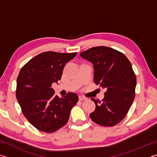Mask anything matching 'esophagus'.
Wrapping results in <instances>:
<instances>
[{
    "label": "esophagus",
    "instance_id": "34e87169",
    "mask_svg": "<svg viewBox=\"0 0 157 157\" xmlns=\"http://www.w3.org/2000/svg\"><path fill=\"white\" fill-rule=\"evenodd\" d=\"M79 100L80 101H83V100H86L87 98H84V97H82V96H79Z\"/></svg>",
    "mask_w": 157,
    "mask_h": 157
}]
</instances>
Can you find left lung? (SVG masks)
I'll return each mask as SVG.
<instances>
[{"label":"left lung","mask_w":157,"mask_h":157,"mask_svg":"<svg viewBox=\"0 0 157 157\" xmlns=\"http://www.w3.org/2000/svg\"><path fill=\"white\" fill-rule=\"evenodd\" d=\"M80 56L91 62L94 68V82L106 89L102 101L91 98L95 109L90 113L94 123L112 127L128 113L135 98L136 75L123 53L107 46L91 48Z\"/></svg>","instance_id":"1"}]
</instances>
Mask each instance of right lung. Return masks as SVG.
Here are the masks:
<instances>
[{"mask_svg":"<svg viewBox=\"0 0 157 157\" xmlns=\"http://www.w3.org/2000/svg\"><path fill=\"white\" fill-rule=\"evenodd\" d=\"M77 52H44L23 66L17 80L16 96L23 115L40 131L52 133L62 128L78 101L76 94L55 95L52 84L62 78L66 63Z\"/></svg>","mask_w":157,"mask_h":157,"instance_id":"right-lung-1","label":"right lung"}]
</instances>
